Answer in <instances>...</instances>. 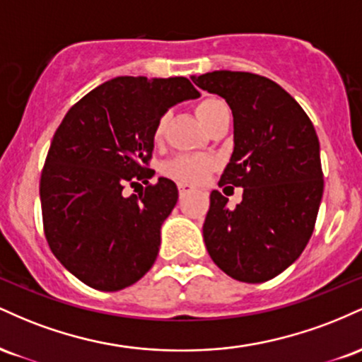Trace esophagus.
<instances>
[{
  "label": "esophagus",
  "mask_w": 362,
  "mask_h": 362,
  "mask_svg": "<svg viewBox=\"0 0 362 362\" xmlns=\"http://www.w3.org/2000/svg\"><path fill=\"white\" fill-rule=\"evenodd\" d=\"M192 190H194V187L190 184H184V182H182V184H178V192H180V195L192 192Z\"/></svg>",
  "instance_id": "34e87169"
}]
</instances>
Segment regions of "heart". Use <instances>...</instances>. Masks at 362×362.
<instances>
[{
	"label": "heart",
	"instance_id": "obj_1",
	"mask_svg": "<svg viewBox=\"0 0 362 362\" xmlns=\"http://www.w3.org/2000/svg\"><path fill=\"white\" fill-rule=\"evenodd\" d=\"M195 114H197L199 120H201L204 126L209 129L213 124L221 117L223 114H228V107L221 98L209 97L201 98L194 105ZM168 124V115H161L160 119L156 120L155 131H153V138L155 141H161L165 136V131H167ZM214 167V160L209 156H195V155H180L175 156L173 160H170L167 165L163 167L165 175L175 178V180L180 182H201L207 173L211 172Z\"/></svg>",
	"mask_w": 362,
	"mask_h": 362
}]
</instances>
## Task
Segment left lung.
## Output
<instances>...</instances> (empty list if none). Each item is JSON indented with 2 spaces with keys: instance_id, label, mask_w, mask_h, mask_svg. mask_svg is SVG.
I'll list each match as a JSON object with an SVG mask.
<instances>
[{
  "instance_id": "obj_1",
  "label": "left lung",
  "mask_w": 362,
  "mask_h": 362,
  "mask_svg": "<svg viewBox=\"0 0 362 362\" xmlns=\"http://www.w3.org/2000/svg\"><path fill=\"white\" fill-rule=\"evenodd\" d=\"M233 112L235 149L219 187H243L235 209L213 190L202 235L211 259L242 282H265L310 242L323 195L317 131L277 83L245 71L190 76Z\"/></svg>"
}]
</instances>
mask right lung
<instances>
[{"mask_svg": "<svg viewBox=\"0 0 362 362\" xmlns=\"http://www.w3.org/2000/svg\"><path fill=\"white\" fill-rule=\"evenodd\" d=\"M199 95L184 76H117L74 103L57 127L40 175L44 233L90 288L124 289L155 264L178 190L165 177L149 184L153 131L170 107ZM141 183L144 193L123 195Z\"/></svg>", "mask_w": 362, "mask_h": 362, "instance_id": "add662e5", "label": "right lung"}]
</instances>
